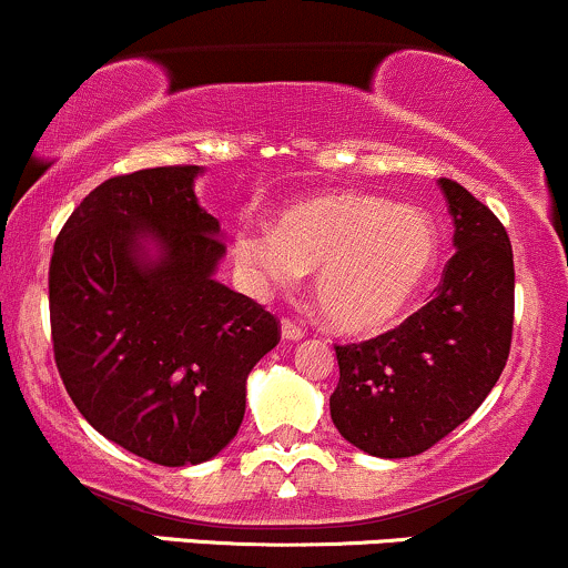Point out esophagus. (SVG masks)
I'll return each mask as SVG.
<instances>
[{
	"instance_id": "esophagus-1",
	"label": "esophagus",
	"mask_w": 568,
	"mask_h": 568,
	"mask_svg": "<svg viewBox=\"0 0 568 568\" xmlns=\"http://www.w3.org/2000/svg\"><path fill=\"white\" fill-rule=\"evenodd\" d=\"M280 331H283L285 342H298V338H304L302 325H298L296 321H288V317H285L283 325H280Z\"/></svg>"
}]
</instances>
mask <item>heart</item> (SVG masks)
Wrapping results in <instances>:
<instances>
[{
    "label": "heart",
    "instance_id": "heart-1",
    "mask_svg": "<svg viewBox=\"0 0 568 568\" xmlns=\"http://www.w3.org/2000/svg\"><path fill=\"white\" fill-rule=\"evenodd\" d=\"M438 256L419 207L374 194H323L280 213L275 226L243 224L234 262L258 288H288L315 270L317 310L338 331L368 334L410 304Z\"/></svg>",
    "mask_w": 568,
    "mask_h": 568
}]
</instances>
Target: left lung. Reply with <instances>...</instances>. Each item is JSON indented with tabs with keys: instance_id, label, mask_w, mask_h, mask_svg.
<instances>
[{
	"instance_id": "left-lung-1",
	"label": "left lung",
	"mask_w": 568,
	"mask_h": 568,
	"mask_svg": "<svg viewBox=\"0 0 568 568\" xmlns=\"http://www.w3.org/2000/svg\"><path fill=\"white\" fill-rule=\"evenodd\" d=\"M456 253L435 298L397 328L336 344L331 419L352 446L382 459L427 452L467 422L497 384L513 342V245L465 186L440 179Z\"/></svg>"
}]
</instances>
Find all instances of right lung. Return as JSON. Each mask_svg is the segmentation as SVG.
Masks as SVG:
<instances>
[{
	"instance_id": "1",
	"label": "right lung",
	"mask_w": 568,
	"mask_h": 568,
	"mask_svg": "<svg viewBox=\"0 0 568 568\" xmlns=\"http://www.w3.org/2000/svg\"><path fill=\"white\" fill-rule=\"evenodd\" d=\"M200 165L103 181L50 258V328L63 387L103 438L165 467L200 465L237 435L245 379L280 323L221 285L219 219Z\"/></svg>"
}]
</instances>
